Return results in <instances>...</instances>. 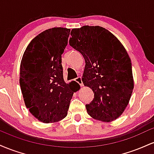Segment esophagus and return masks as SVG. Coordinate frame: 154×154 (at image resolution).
<instances>
[{"instance_id":"1","label":"esophagus","mask_w":154,"mask_h":154,"mask_svg":"<svg viewBox=\"0 0 154 154\" xmlns=\"http://www.w3.org/2000/svg\"><path fill=\"white\" fill-rule=\"evenodd\" d=\"M75 81H76V82H77V83H78V84L80 85L81 86L83 85V82H82V77H77V78L75 79Z\"/></svg>"}]
</instances>
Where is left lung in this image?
I'll return each instance as SVG.
<instances>
[{
	"instance_id": "8db88e82",
	"label": "left lung",
	"mask_w": 154,
	"mask_h": 154,
	"mask_svg": "<svg viewBox=\"0 0 154 154\" xmlns=\"http://www.w3.org/2000/svg\"><path fill=\"white\" fill-rule=\"evenodd\" d=\"M69 44L85 61L82 82L94 93L86 104L93 119L109 122L128 106L134 88L132 63L126 49L116 36L100 26L72 29Z\"/></svg>"
}]
</instances>
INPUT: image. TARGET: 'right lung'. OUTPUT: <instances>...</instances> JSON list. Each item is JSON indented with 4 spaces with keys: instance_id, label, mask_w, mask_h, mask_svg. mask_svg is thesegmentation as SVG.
Instances as JSON below:
<instances>
[{
    "instance_id": "obj_1",
    "label": "right lung",
    "mask_w": 154,
    "mask_h": 154,
    "mask_svg": "<svg viewBox=\"0 0 154 154\" xmlns=\"http://www.w3.org/2000/svg\"><path fill=\"white\" fill-rule=\"evenodd\" d=\"M70 29L54 27L32 40L23 54L19 84L26 107L39 121L53 123L67 115L75 81L63 80L61 54L68 43Z\"/></svg>"
}]
</instances>
